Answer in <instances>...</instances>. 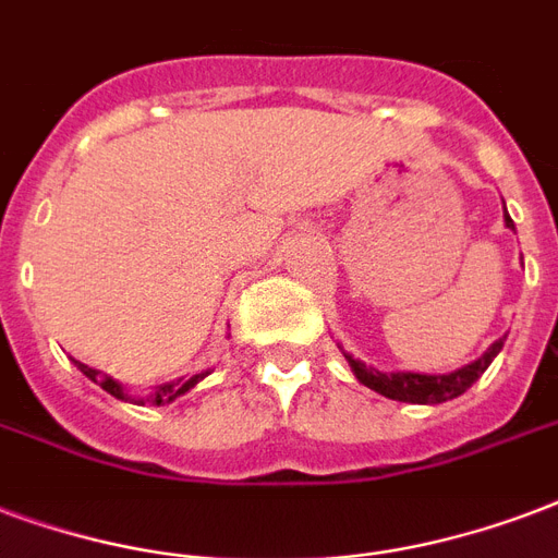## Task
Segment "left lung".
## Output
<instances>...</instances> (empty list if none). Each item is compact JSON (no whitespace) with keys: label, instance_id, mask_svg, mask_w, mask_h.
<instances>
[{"label":"left lung","instance_id":"left-lung-1","mask_svg":"<svg viewBox=\"0 0 558 558\" xmlns=\"http://www.w3.org/2000/svg\"><path fill=\"white\" fill-rule=\"evenodd\" d=\"M506 210V204H504ZM504 222L509 231H515V222L509 219V213H504ZM504 339H497L495 345H488V351L483 356H477L474 363L462 365L457 372L448 374H418V372H377L372 365H365L363 360H356L354 354H348L345 348H342V354H345L348 365H351V372L363 386L374 389L383 398H392V401H403V403H445L459 398L462 392H468L474 383L483 377L492 360L500 354V348H504Z\"/></svg>","mask_w":558,"mask_h":558}]
</instances>
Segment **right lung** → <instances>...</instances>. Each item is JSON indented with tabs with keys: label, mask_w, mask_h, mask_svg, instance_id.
<instances>
[{
	"label": "right lung",
	"mask_w": 558,
	"mask_h": 558,
	"mask_svg": "<svg viewBox=\"0 0 558 558\" xmlns=\"http://www.w3.org/2000/svg\"><path fill=\"white\" fill-rule=\"evenodd\" d=\"M72 363L78 365V372L84 374V377H90L96 386H101L105 392L113 395L117 401L140 403V407H146V403H151V407H163V403H172L175 398H181V395H186L190 389H195V386H198V383H202L204 377L210 374V368H207V372L193 374V377H178V380H172V383H160V386H155V389H151V392H146V395H134V392H128L122 383L113 380L110 374L99 372V368H93V365L78 363V360H72Z\"/></svg>",
	"instance_id": "right-lung-1"
}]
</instances>
